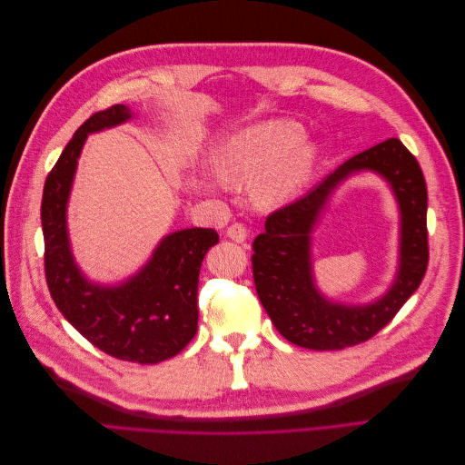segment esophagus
<instances>
[{"label": "esophagus", "mask_w": 465, "mask_h": 465, "mask_svg": "<svg viewBox=\"0 0 465 465\" xmlns=\"http://www.w3.org/2000/svg\"><path fill=\"white\" fill-rule=\"evenodd\" d=\"M227 236L234 242H244L248 238V229L244 227L242 223H232L231 227L227 229Z\"/></svg>", "instance_id": "34e87169"}]
</instances>
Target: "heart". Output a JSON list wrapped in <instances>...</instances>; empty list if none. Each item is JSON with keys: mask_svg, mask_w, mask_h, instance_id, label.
Here are the masks:
<instances>
[{"mask_svg": "<svg viewBox=\"0 0 465 465\" xmlns=\"http://www.w3.org/2000/svg\"><path fill=\"white\" fill-rule=\"evenodd\" d=\"M302 128L273 120L234 135L215 154L217 173L229 182H250L272 168L262 184L267 202L287 200L311 176L316 147L302 143Z\"/></svg>", "mask_w": 465, "mask_h": 465, "instance_id": "obj_1", "label": "heart"}]
</instances>
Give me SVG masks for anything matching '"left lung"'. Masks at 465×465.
Segmentation results:
<instances>
[{"label":"left lung","instance_id":"1","mask_svg":"<svg viewBox=\"0 0 465 465\" xmlns=\"http://www.w3.org/2000/svg\"><path fill=\"white\" fill-rule=\"evenodd\" d=\"M372 170L397 193L402 215L401 267L397 281L378 302L362 307L323 300L313 285L310 234L331 192L353 172ZM256 292L277 331L287 341L337 351L371 340L400 312L425 277L429 265L427 184L417 159L396 137L337 166L316 188L265 219L252 244Z\"/></svg>","mask_w":465,"mask_h":465}]
</instances>
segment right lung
Returning <instances> with one entry per match:
<instances>
[{
  "mask_svg": "<svg viewBox=\"0 0 465 465\" xmlns=\"http://www.w3.org/2000/svg\"><path fill=\"white\" fill-rule=\"evenodd\" d=\"M130 118L124 104L94 112L50 171L40 207L45 272L55 306L85 340L110 357L157 364L178 355L198 331L200 267L219 234L198 227L168 234L139 273L122 285L104 287L79 272L65 224L69 190L87 135Z\"/></svg>",
  "mask_w": 465,
  "mask_h": 465,
  "instance_id": "add662e5",
  "label": "right lung"
}]
</instances>
